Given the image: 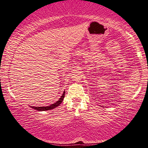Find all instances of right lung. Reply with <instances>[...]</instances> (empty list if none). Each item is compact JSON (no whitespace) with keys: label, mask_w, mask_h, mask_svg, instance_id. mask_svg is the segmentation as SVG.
I'll list each match as a JSON object with an SVG mask.
<instances>
[{"label":"right lung","mask_w":148,"mask_h":148,"mask_svg":"<svg viewBox=\"0 0 148 148\" xmlns=\"http://www.w3.org/2000/svg\"><path fill=\"white\" fill-rule=\"evenodd\" d=\"M64 95H65V91L63 92V93H62L61 97H60V99L58 100V101H57L56 102H55V103L49 105V106H40V107H38V106H31V107L34 110H37L38 111H46V110H50L53 108H57L61 104V102H62V101H63V99L64 98Z\"/></svg>","instance_id":"1"}]
</instances>
